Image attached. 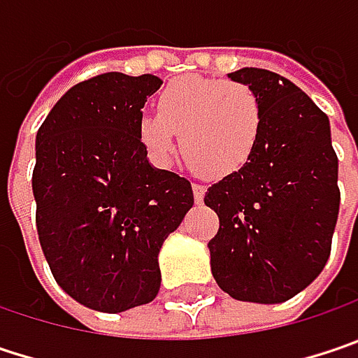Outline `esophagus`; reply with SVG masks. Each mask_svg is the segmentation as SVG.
<instances>
[{"label":"esophagus","mask_w":358,"mask_h":358,"mask_svg":"<svg viewBox=\"0 0 358 358\" xmlns=\"http://www.w3.org/2000/svg\"><path fill=\"white\" fill-rule=\"evenodd\" d=\"M192 189H193V199H195V203H201V201H203V197H206V187H203V185L193 183Z\"/></svg>","instance_id":"esophagus-1"}]
</instances>
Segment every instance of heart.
Instances as JSON below:
<instances>
[{
    "label": "heart",
    "instance_id": "b5f03b06",
    "mask_svg": "<svg viewBox=\"0 0 358 358\" xmlns=\"http://www.w3.org/2000/svg\"><path fill=\"white\" fill-rule=\"evenodd\" d=\"M159 114H141L138 138L157 165L171 163L181 136L187 161L208 177L236 175L252 159L265 110L246 83L212 77L173 79L157 99Z\"/></svg>",
    "mask_w": 358,
    "mask_h": 358
}]
</instances>
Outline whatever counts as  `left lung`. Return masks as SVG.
Masks as SVG:
<instances>
[{
  "mask_svg": "<svg viewBox=\"0 0 358 358\" xmlns=\"http://www.w3.org/2000/svg\"><path fill=\"white\" fill-rule=\"evenodd\" d=\"M228 77L259 93L265 122L248 165L203 197L220 217L208 243L212 275L234 299L281 303L303 292L330 257L341 206L330 120L277 73L244 66Z\"/></svg>",
  "mask_w": 358,
  "mask_h": 358,
  "instance_id": "obj_1",
  "label": "left lung"
}]
</instances>
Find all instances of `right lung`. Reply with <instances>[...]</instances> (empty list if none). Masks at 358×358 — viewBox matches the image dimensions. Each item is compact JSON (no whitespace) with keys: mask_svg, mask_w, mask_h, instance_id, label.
<instances>
[{"mask_svg":"<svg viewBox=\"0 0 358 358\" xmlns=\"http://www.w3.org/2000/svg\"><path fill=\"white\" fill-rule=\"evenodd\" d=\"M155 75L77 83L36 134L32 192L42 252L81 306L117 314L150 303L159 252L192 210V183L148 163L136 130Z\"/></svg>","mask_w":358,"mask_h":358,"instance_id":"1","label":"right lung"}]
</instances>
